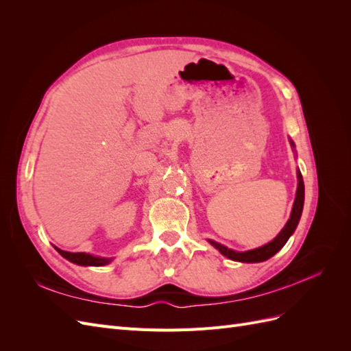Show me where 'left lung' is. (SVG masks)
Instances as JSON below:
<instances>
[{"mask_svg":"<svg viewBox=\"0 0 351 351\" xmlns=\"http://www.w3.org/2000/svg\"><path fill=\"white\" fill-rule=\"evenodd\" d=\"M291 146L294 147L293 141H290ZM297 192H295V199H294V205L291 209V215L290 219L287 221V224L284 226V228L280 231V234L275 237L272 241H269L268 244H265L262 247L258 249H253V250H247V252H236V250H231L226 246H222V244L214 241V240H208L212 246L215 249H218L224 256H227L231 261H236V262H263L269 258H272L275 253L278 250L282 249L284 244L287 243V240L290 239V236L294 232L297 224H299L300 217H302V210H303V204H304V183H303V177L300 169H297Z\"/></svg>","mask_w":351,"mask_h":351,"instance_id":"8db88e82","label":"left lung"}]
</instances>
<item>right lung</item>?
<instances>
[{"instance_id": "obj_1", "label": "right lung", "mask_w": 351, "mask_h": 351, "mask_svg": "<svg viewBox=\"0 0 351 351\" xmlns=\"http://www.w3.org/2000/svg\"><path fill=\"white\" fill-rule=\"evenodd\" d=\"M56 250L61 254L62 258H66L67 261L76 265H82V267H102V265H107L112 261L111 258H99V256H93V254H89V253H71V252L61 250L58 247H56Z\"/></svg>"}]
</instances>
